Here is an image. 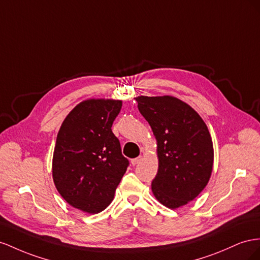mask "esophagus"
I'll list each match as a JSON object with an SVG mask.
<instances>
[{"instance_id":"obj_1","label":"esophagus","mask_w":260,"mask_h":260,"mask_svg":"<svg viewBox=\"0 0 260 260\" xmlns=\"http://www.w3.org/2000/svg\"><path fill=\"white\" fill-rule=\"evenodd\" d=\"M142 160H143V157H142V155H139V157H137V158L132 159V160H131V163H132L133 166H136V165H138V163L142 162Z\"/></svg>"}]
</instances>
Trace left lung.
<instances>
[{
    "label": "left lung",
    "instance_id": "obj_1",
    "mask_svg": "<svg viewBox=\"0 0 260 260\" xmlns=\"http://www.w3.org/2000/svg\"><path fill=\"white\" fill-rule=\"evenodd\" d=\"M136 101L157 139L159 168L152 192L163 206L176 209L195 199L209 182L210 133L194 109L172 95H139Z\"/></svg>",
    "mask_w": 260,
    "mask_h": 260
}]
</instances>
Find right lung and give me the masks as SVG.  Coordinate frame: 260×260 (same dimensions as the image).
<instances>
[{
	"label": "right lung",
	"mask_w": 260,
	"mask_h": 260,
	"mask_svg": "<svg viewBox=\"0 0 260 260\" xmlns=\"http://www.w3.org/2000/svg\"><path fill=\"white\" fill-rule=\"evenodd\" d=\"M121 108V100L88 99L61 125L52 175L57 191L74 208L99 213L114 198L129 165L111 129Z\"/></svg>",
	"instance_id": "1"
}]
</instances>
